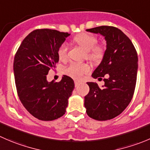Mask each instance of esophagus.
Listing matches in <instances>:
<instances>
[{"mask_svg": "<svg viewBox=\"0 0 150 150\" xmlns=\"http://www.w3.org/2000/svg\"><path fill=\"white\" fill-rule=\"evenodd\" d=\"M80 83H81L78 82V81H75V86L78 87V86L80 85Z\"/></svg>", "mask_w": 150, "mask_h": 150, "instance_id": "34e87169", "label": "esophagus"}]
</instances>
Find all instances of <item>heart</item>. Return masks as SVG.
<instances>
[{
    "label": "heart",
    "instance_id": "b5f03b06",
    "mask_svg": "<svg viewBox=\"0 0 150 150\" xmlns=\"http://www.w3.org/2000/svg\"><path fill=\"white\" fill-rule=\"evenodd\" d=\"M74 41L86 50V56L92 62H100L105 54V48L101 45H97V38L94 35L83 33L74 38ZM58 57L61 61L67 59L68 47L65 43L61 45L57 50ZM91 67L86 63L72 62L64 69V74L75 80H81L84 75L88 73Z\"/></svg>",
    "mask_w": 150,
    "mask_h": 150
}]
</instances>
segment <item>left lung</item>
<instances>
[{"mask_svg":"<svg viewBox=\"0 0 150 150\" xmlns=\"http://www.w3.org/2000/svg\"><path fill=\"white\" fill-rule=\"evenodd\" d=\"M87 31L105 36L107 49L103 59L91 76L105 84L88 82L89 92L84 106L91 118L98 121L114 119L127 108L133 98L138 70V55L131 40L120 29L102 25Z\"/></svg>","mask_w":150,"mask_h":150,"instance_id":"8db88e82","label":"left lung"}]
</instances>
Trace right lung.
Returning a JSON list of instances; mask_svg holds the SVG:
<instances>
[{
    "label": "right lung",
    "instance_id": "1",
    "mask_svg": "<svg viewBox=\"0 0 150 150\" xmlns=\"http://www.w3.org/2000/svg\"><path fill=\"white\" fill-rule=\"evenodd\" d=\"M69 35L52 29H36L23 40L14 56L18 97L26 110L40 120L52 121L62 117L75 87L73 80L67 75L59 82L47 81L49 70L59 62L58 49Z\"/></svg>",
    "mask_w": 150,
    "mask_h": 150
}]
</instances>
